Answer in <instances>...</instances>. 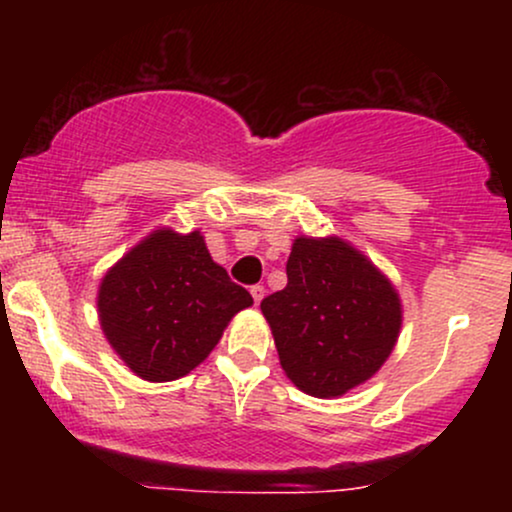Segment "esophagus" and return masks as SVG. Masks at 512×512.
I'll return each instance as SVG.
<instances>
[{
  "label": "esophagus",
  "mask_w": 512,
  "mask_h": 512,
  "mask_svg": "<svg viewBox=\"0 0 512 512\" xmlns=\"http://www.w3.org/2000/svg\"><path fill=\"white\" fill-rule=\"evenodd\" d=\"M250 293H252V301L260 305V301L264 298V286H260V284L250 286Z\"/></svg>",
  "instance_id": "esophagus-1"
}]
</instances>
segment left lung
<instances>
[{
    "label": "left lung",
    "instance_id": "1",
    "mask_svg": "<svg viewBox=\"0 0 512 512\" xmlns=\"http://www.w3.org/2000/svg\"><path fill=\"white\" fill-rule=\"evenodd\" d=\"M289 284L260 303L298 390L339 397L385 363L402 327L397 291L339 238H296Z\"/></svg>",
    "mask_w": 512,
    "mask_h": 512
}]
</instances>
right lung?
<instances>
[{"mask_svg":"<svg viewBox=\"0 0 512 512\" xmlns=\"http://www.w3.org/2000/svg\"><path fill=\"white\" fill-rule=\"evenodd\" d=\"M248 305L252 296L211 260L199 231L151 233L105 274L98 291L110 346L151 383L197 368Z\"/></svg>","mask_w":512,"mask_h":512,"instance_id":"obj_1","label":"right lung"}]
</instances>
